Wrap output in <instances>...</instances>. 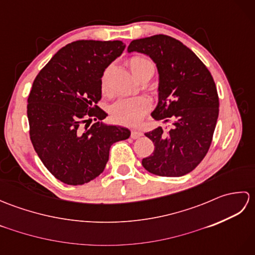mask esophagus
<instances>
[{"label": "esophagus", "mask_w": 255, "mask_h": 255, "mask_svg": "<svg viewBox=\"0 0 255 255\" xmlns=\"http://www.w3.org/2000/svg\"><path fill=\"white\" fill-rule=\"evenodd\" d=\"M141 136H142V132L139 131V130H132L131 134H130V137L132 139H138V138H140Z\"/></svg>", "instance_id": "esophagus-1"}]
</instances>
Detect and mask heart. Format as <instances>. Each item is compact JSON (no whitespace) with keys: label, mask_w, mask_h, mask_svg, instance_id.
<instances>
[{"label":"heart","mask_w":255,"mask_h":255,"mask_svg":"<svg viewBox=\"0 0 255 255\" xmlns=\"http://www.w3.org/2000/svg\"><path fill=\"white\" fill-rule=\"evenodd\" d=\"M128 67L131 72L140 78L145 72L153 73V64L149 59L141 56H133L128 60ZM107 73L105 72L102 78L101 89L103 93H106L107 85ZM150 100L147 96H134V97H123L113 104L111 108L112 117L121 124L133 125L137 124L142 116L149 110Z\"/></svg>","instance_id":"1"}]
</instances>
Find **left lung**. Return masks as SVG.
<instances>
[{
  "label": "left lung",
  "instance_id": "left-lung-1",
  "mask_svg": "<svg viewBox=\"0 0 255 255\" xmlns=\"http://www.w3.org/2000/svg\"><path fill=\"white\" fill-rule=\"evenodd\" d=\"M132 51L149 56L158 68L159 103L151 116L172 123L169 131L158 127L144 133L154 151L142 165L159 176L185 175L202 162L213 140L219 114L215 81L200 59L170 36L132 40Z\"/></svg>",
  "mask_w": 255,
  "mask_h": 255
}]
</instances>
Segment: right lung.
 <instances>
[{
  "label": "right lung",
  "mask_w": 255,
  "mask_h": 255,
  "mask_svg": "<svg viewBox=\"0 0 255 255\" xmlns=\"http://www.w3.org/2000/svg\"><path fill=\"white\" fill-rule=\"evenodd\" d=\"M121 40H77L40 70L27 105L29 136L42 163L59 181L82 185L104 171L113 143L130 130L102 123L97 106L105 69L123 53ZM100 122L90 125L91 118Z\"/></svg>",
  "instance_id": "1"
}]
</instances>
